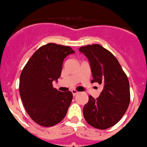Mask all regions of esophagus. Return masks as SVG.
Here are the masks:
<instances>
[{
	"label": "esophagus",
	"instance_id": "obj_1",
	"mask_svg": "<svg viewBox=\"0 0 147 147\" xmlns=\"http://www.w3.org/2000/svg\"><path fill=\"white\" fill-rule=\"evenodd\" d=\"M71 93H72L73 96H76L77 94H79V92H78V91H76V90H71Z\"/></svg>",
	"mask_w": 147,
	"mask_h": 147
}]
</instances>
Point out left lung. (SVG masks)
<instances>
[{
  "mask_svg": "<svg viewBox=\"0 0 147 147\" xmlns=\"http://www.w3.org/2000/svg\"><path fill=\"white\" fill-rule=\"evenodd\" d=\"M89 61L91 83H98L103 90L98 98L89 96L83 109V117L98 129L111 127L123 117L130 103L129 82L117 59L98 44L79 49Z\"/></svg>",
  "mask_w": 147,
  "mask_h": 147,
  "instance_id": "obj_1",
  "label": "left lung"
}]
</instances>
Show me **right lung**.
I'll return each instance as SVG.
<instances>
[{"mask_svg": "<svg viewBox=\"0 0 147 147\" xmlns=\"http://www.w3.org/2000/svg\"><path fill=\"white\" fill-rule=\"evenodd\" d=\"M72 53L69 46L48 43L32 55L22 71L21 100L30 118L41 126H53L66 116L73 95L59 91L52 83L61 77L64 58Z\"/></svg>", "mask_w": 147, "mask_h": 147, "instance_id": "1", "label": "right lung"}]
</instances>
